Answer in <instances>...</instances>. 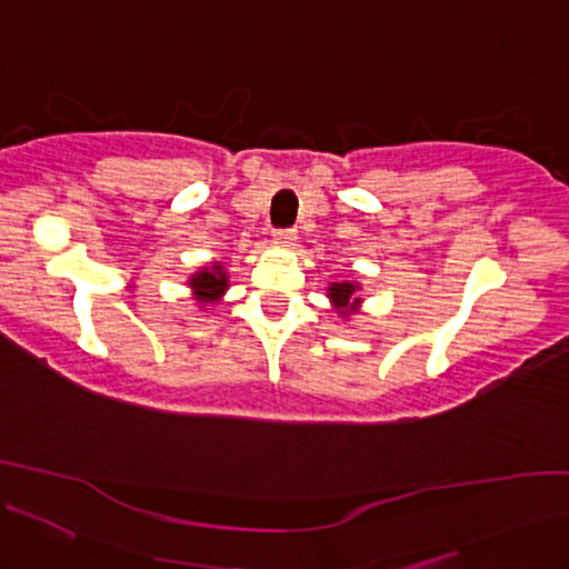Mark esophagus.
<instances>
[{
    "label": "esophagus",
    "instance_id": "esophagus-1",
    "mask_svg": "<svg viewBox=\"0 0 569 569\" xmlns=\"http://www.w3.org/2000/svg\"><path fill=\"white\" fill-rule=\"evenodd\" d=\"M272 236H274L277 242H295L297 240V230L295 228H277Z\"/></svg>",
    "mask_w": 569,
    "mask_h": 569
}]
</instances>
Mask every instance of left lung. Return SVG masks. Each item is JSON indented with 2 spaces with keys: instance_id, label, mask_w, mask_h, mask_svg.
<instances>
[{
  "instance_id": "obj_1",
  "label": "left lung",
  "mask_w": 569,
  "mask_h": 569,
  "mask_svg": "<svg viewBox=\"0 0 569 569\" xmlns=\"http://www.w3.org/2000/svg\"><path fill=\"white\" fill-rule=\"evenodd\" d=\"M356 295V287L353 284H349V282H336V284H331L329 287V297L336 301V305L339 307H346L351 301V297ZM353 301H358V299H353Z\"/></svg>"
}]
</instances>
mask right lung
Instances as JSON below:
<instances>
[{
	"mask_svg": "<svg viewBox=\"0 0 569 569\" xmlns=\"http://www.w3.org/2000/svg\"><path fill=\"white\" fill-rule=\"evenodd\" d=\"M191 287L196 289V297H199L201 305H211V301H216L218 295L228 287V274L216 262L208 270H201L199 274H193Z\"/></svg>",
	"mask_w": 569,
	"mask_h": 569,
	"instance_id": "obj_1",
	"label": "right lung"
}]
</instances>
